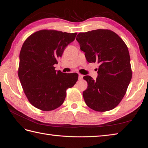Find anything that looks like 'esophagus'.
I'll list each match as a JSON object with an SVG mask.
<instances>
[{
  "instance_id": "esophagus-1",
  "label": "esophagus",
  "mask_w": 148,
  "mask_h": 148,
  "mask_svg": "<svg viewBox=\"0 0 148 148\" xmlns=\"http://www.w3.org/2000/svg\"><path fill=\"white\" fill-rule=\"evenodd\" d=\"M83 75H81V74H79V75H78V79H82V78H83Z\"/></svg>"
}]
</instances>
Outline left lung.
<instances>
[{"label": "left lung", "instance_id": "1", "mask_svg": "<svg viewBox=\"0 0 148 148\" xmlns=\"http://www.w3.org/2000/svg\"><path fill=\"white\" fill-rule=\"evenodd\" d=\"M76 39L87 61L99 64L96 80L88 75L83 77L88 83L83 92L85 102L96 111L114 109L124 97L132 77L127 45L109 29L79 33Z\"/></svg>", "mask_w": 148, "mask_h": 148}]
</instances>
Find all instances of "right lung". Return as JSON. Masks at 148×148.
<instances>
[{
	"mask_svg": "<svg viewBox=\"0 0 148 148\" xmlns=\"http://www.w3.org/2000/svg\"><path fill=\"white\" fill-rule=\"evenodd\" d=\"M77 34L43 29L24 42L20 53L18 77L34 107L44 111L58 108L65 99L66 89L77 82L78 73H62L53 66Z\"/></svg>",
	"mask_w": 148,
	"mask_h": 148,
	"instance_id": "obj_1",
	"label": "right lung"
}]
</instances>
